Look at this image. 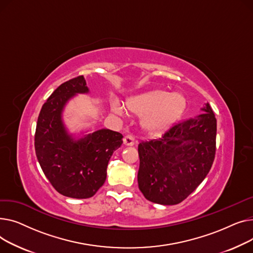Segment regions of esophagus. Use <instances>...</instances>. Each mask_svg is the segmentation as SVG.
<instances>
[{
	"label": "esophagus",
	"instance_id": "34e87169",
	"mask_svg": "<svg viewBox=\"0 0 253 253\" xmlns=\"http://www.w3.org/2000/svg\"><path fill=\"white\" fill-rule=\"evenodd\" d=\"M124 144L126 146H132L133 144H135V138H133L131 135H126L124 138Z\"/></svg>",
	"mask_w": 253,
	"mask_h": 253
}]
</instances>
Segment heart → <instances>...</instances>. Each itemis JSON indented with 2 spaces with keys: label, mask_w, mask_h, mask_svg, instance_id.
Returning a JSON list of instances; mask_svg holds the SVG:
<instances>
[{
  "label": "heart",
  "mask_w": 253,
  "mask_h": 253,
  "mask_svg": "<svg viewBox=\"0 0 253 253\" xmlns=\"http://www.w3.org/2000/svg\"><path fill=\"white\" fill-rule=\"evenodd\" d=\"M127 108L141 117L142 127L149 133H158L167 129L179 118L186 109L187 100L180 93L150 91L135 96L126 101ZM113 111L123 115L120 103L114 102Z\"/></svg>",
  "instance_id": "1"
}]
</instances>
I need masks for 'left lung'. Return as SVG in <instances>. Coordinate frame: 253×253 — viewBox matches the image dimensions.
Here are the masks:
<instances>
[{"label": "left lung", "mask_w": 253, "mask_h": 253, "mask_svg": "<svg viewBox=\"0 0 253 253\" xmlns=\"http://www.w3.org/2000/svg\"><path fill=\"white\" fill-rule=\"evenodd\" d=\"M202 114L174 124L158 139L138 146L139 189L147 200L174 205L210 172L215 155L216 120L209 103Z\"/></svg>", "instance_id": "obj_1"}]
</instances>
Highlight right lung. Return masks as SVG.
<instances>
[{
  "mask_svg": "<svg viewBox=\"0 0 253 253\" xmlns=\"http://www.w3.org/2000/svg\"><path fill=\"white\" fill-rule=\"evenodd\" d=\"M88 93L83 76L59 85L43 104L35 135L36 154L52 186L60 194L90 198L103 186L113 152L123 144L122 133L102 128L78 140L62 120L66 103L77 94Z\"/></svg>",
  "mask_w": 253,
  "mask_h": 253,
  "instance_id": "right-lung-1",
  "label": "right lung"
}]
</instances>
